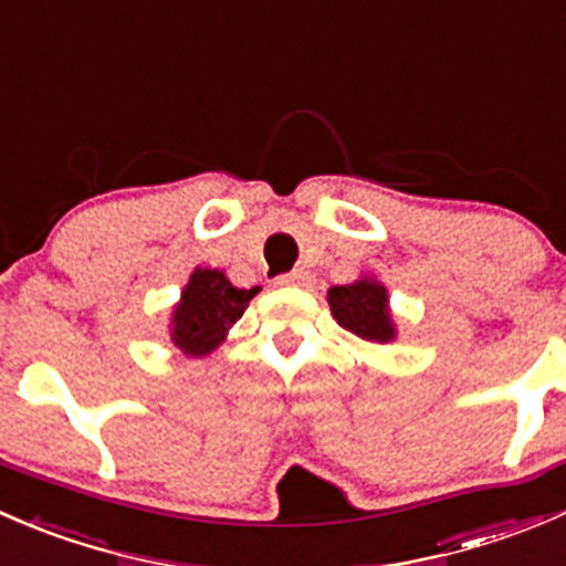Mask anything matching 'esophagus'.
I'll return each instance as SVG.
<instances>
[{"label": "esophagus", "instance_id": "esophagus-1", "mask_svg": "<svg viewBox=\"0 0 566 566\" xmlns=\"http://www.w3.org/2000/svg\"><path fill=\"white\" fill-rule=\"evenodd\" d=\"M306 279H310V273L306 271H290V273H282V276H276V282L273 284H279V287H287V284H304Z\"/></svg>", "mask_w": 566, "mask_h": 566}]
</instances>
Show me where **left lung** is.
Instances as JSON below:
<instances>
[{"instance_id":"left-lung-1","label":"left lung","mask_w":566,"mask_h":566,"mask_svg":"<svg viewBox=\"0 0 566 566\" xmlns=\"http://www.w3.org/2000/svg\"><path fill=\"white\" fill-rule=\"evenodd\" d=\"M331 315L342 328L367 342H391L397 336L389 312V293L375 279L361 276L353 284H339L328 290Z\"/></svg>"}]
</instances>
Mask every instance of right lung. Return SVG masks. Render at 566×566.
<instances>
[{
  "label": "right lung",
  "instance_id": "1",
  "mask_svg": "<svg viewBox=\"0 0 566 566\" xmlns=\"http://www.w3.org/2000/svg\"><path fill=\"white\" fill-rule=\"evenodd\" d=\"M260 293V287L238 290L224 271L216 268H197L188 279L180 295V304L172 312L175 347L186 356H208L224 342L227 331L235 319L243 317L249 301Z\"/></svg>",
  "mask_w": 566,
  "mask_h": 566
}]
</instances>
